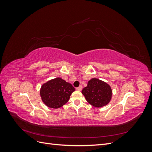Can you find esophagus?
Returning a JSON list of instances; mask_svg holds the SVG:
<instances>
[{
    "label": "esophagus",
    "instance_id": "34e87169",
    "mask_svg": "<svg viewBox=\"0 0 152 152\" xmlns=\"http://www.w3.org/2000/svg\"><path fill=\"white\" fill-rule=\"evenodd\" d=\"M77 91H80L82 89V86H80L79 87H77V88L76 89Z\"/></svg>",
    "mask_w": 152,
    "mask_h": 152
}]
</instances>
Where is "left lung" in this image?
<instances>
[{
  "mask_svg": "<svg viewBox=\"0 0 152 152\" xmlns=\"http://www.w3.org/2000/svg\"><path fill=\"white\" fill-rule=\"evenodd\" d=\"M82 93L87 102L96 108L107 105L112 97L111 86L97 78H93L89 80L87 87L82 89Z\"/></svg>",
  "mask_w": 152,
  "mask_h": 152,
  "instance_id": "left-lung-1",
  "label": "left lung"
}]
</instances>
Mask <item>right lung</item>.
Returning <instances> with one entry per match:
<instances>
[{"label": "right lung", "instance_id": "right-lung-1", "mask_svg": "<svg viewBox=\"0 0 152 152\" xmlns=\"http://www.w3.org/2000/svg\"><path fill=\"white\" fill-rule=\"evenodd\" d=\"M75 88L69 82L56 77L44 83L40 87V96L48 107L58 109L65 104Z\"/></svg>", "mask_w": 152, "mask_h": 152}]
</instances>
